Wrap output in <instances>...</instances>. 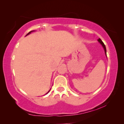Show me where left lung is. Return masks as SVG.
<instances>
[{
    "label": "left lung",
    "instance_id": "1",
    "mask_svg": "<svg viewBox=\"0 0 124 124\" xmlns=\"http://www.w3.org/2000/svg\"><path fill=\"white\" fill-rule=\"evenodd\" d=\"M98 41L100 42V43L101 44V45H102L103 47L104 48V51H105V54H106V55L107 56V54H106V52H107V51H106V46H105V45L104 44V43H103V41L101 40V39L100 38H99V39H98Z\"/></svg>",
    "mask_w": 124,
    "mask_h": 124
}]
</instances>
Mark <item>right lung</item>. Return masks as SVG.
Here are the masks:
<instances>
[{
	"mask_svg": "<svg viewBox=\"0 0 124 124\" xmlns=\"http://www.w3.org/2000/svg\"><path fill=\"white\" fill-rule=\"evenodd\" d=\"M33 31H31V32H29L28 33V34H27L26 35H28V34H30V33H31V32H33ZM50 90H49V91H48V92H47V93H49V92L50 91ZM47 93H46V94Z\"/></svg>",
	"mask_w": 124,
	"mask_h": 124,
	"instance_id": "add662e5",
	"label": "right lung"
}]
</instances>
